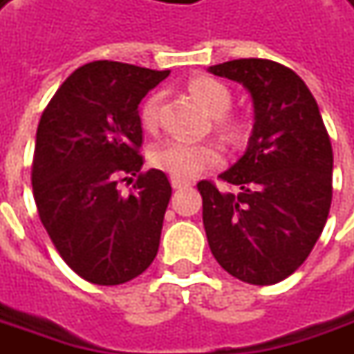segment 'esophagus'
Here are the masks:
<instances>
[{
  "instance_id": "obj_1",
  "label": "esophagus",
  "mask_w": 354,
  "mask_h": 354,
  "mask_svg": "<svg viewBox=\"0 0 354 354\" xmlns=\"http://www.w3.org/2000/svg\"><path fill=\"white\" fill-rule=\"evenodd\" d=\"M171 185L175 189H183V187H189L191 181L189 179H179V177H171Z\"/></svg>"
}]
</instances>
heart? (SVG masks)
Instances as JSON below:
<instances>
[{
	"instance_id": "heart-1",
	"label": "heart",
	"mask_w": 354,
	"mask_h": 354,
	"mask_svg": "<svg viewBox=\"0 0 354 354\" xmlns=\"http://www.w3.org/2000/svg\"><path fill=\"white\" fill-rule=\"evenodd\" d=\"M189 91L212 115H216V124L222 132H226L227 136L238 134V122L230 115H226L227 109L232 105V93L224 83L210 77V75H196V77L189 80ZM160 106V93L148 95L146 101L140 106V120L149 130L158 127ZM222 158H224L222 148L216 142H210V140L191 142V140L183 138L163 140L151 148V156H149V160L158 169L169 173L171 177H179V179H191L196 173L216 167L222 163Z\"/></svg>"
}]
</instances>
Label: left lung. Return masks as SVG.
Returning a JSON list of instances; mask_svg holds the SVG:
<instances>
[{
	"instance_id": "1",
	"label": "left lung",
	"mask_w": 354,
	"mask_h": 354,
	"mask_svg": "<svg viewBox=\"0 0 354 354\" xmlns=\"http://www.w3.org/2000/svg\"><path fill=\"white\" fill-rule=\"evenodd\" d=\"M243 83L255 124L243 158L220 175L236 191L201 181L203 222L222 269L249 284H277L310 255L333 196V149L314 95L279 62L241 58L210 66Z\"/></svg>"
}]
</instances>
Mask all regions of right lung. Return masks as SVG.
Returning a JSON list of instances; mask_svg holds the SVG:
<instances>
[{
  "label": "right lung",
  "instance_id": "right-lung-1",
  "mask_svg": "<svg viewBox=\"0 0 354 354\" xmlns=\"http://www.w3.org/2000/svg\"><path fill=\"white\" fill-rule=\"evenodd\" d=\"M169 70L89 62L62 83L40 116L32 194L60 257L82 279L113 286L148 269L160 248L171 185L144 158L140 101ZM136 174L130 195L118 183Z\"/></svg>",
  "mask_w": 354,
  "mask_h": 354
}]
</instances>
